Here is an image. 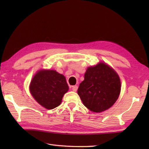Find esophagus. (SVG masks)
<instances>
[{
	"label": "esophagus",
	"mask_w": 149,
	"mask_h": 149,
	"mask_svg": "<svg viewBox=\"0 0 149 149\" xmlns=\"http://www.w3.org/2000/svg\"><path fill=\"white\" fill-rule=\"evenodd\" d=\"M77 88H78L77 86H72V90L74 91H76L77 90Z\"/></svg>",
	"instance_id": "34e87169"
}]
</instances>
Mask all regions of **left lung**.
Returning <instances> with one entry per match:
<instances>
[{
	"label": "left lung",
	"instance_id": "obj_1",
	"mask_svg": "<svg viewBox=\"0 0 149 149\" xmlns=\"http://www.w3.org/2000/svg\"><path fill=\"white\" fill-rule=\"evenodd\" d=\"M120 90L121 83L118 75L109 65L100 62L87 68L77 93L88 109L100 113L115 103Z\"/></svg>",
	"mask_w": 149,
	"mask_h": 149
}]
</instances>
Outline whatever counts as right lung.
<instances>
[{"instance_id": "right-lung-1", "label": "right lung", "mask_w": 149, "mask_h": 149, "mask_svg": "<svg viewBox=\"0 0 149 149\" xmlns=\"http://www.w3.org/2000/svg\"><path fill=\"white\" fill-rule=\"evenodd\" d=\"M68 88L64 75L52 70H40L33 77L29 86L34 99L47 109L59 106Z\"/></svg>"}]
</instances>
